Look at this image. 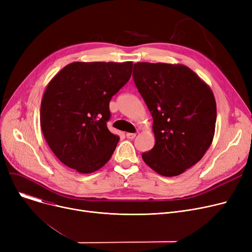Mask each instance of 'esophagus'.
Wrapping results in <instances>:
<instances>
[{
	"label": "esophagus",
	"instance_id": "1",
	"mask_svg": "<svg viewBox=\"0 0 252 252\" xmlns=\"http://www.w3.org/2000/svg\"><path fill=\"white\" fill-rule=\"evenodd\" d=\"M126 138L129 139V140H133L136 138V134L134 133H126Z\"/></svg>",
	"mask_w": 252,
	"mask_h": 252
}]
</instances>
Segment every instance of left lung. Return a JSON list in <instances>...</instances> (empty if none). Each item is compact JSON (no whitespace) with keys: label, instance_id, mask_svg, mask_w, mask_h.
<instances>
[{"label":"left lung","instance_id":"1","mask_svg":"<svg viewBox=\"0 0 252 252\" xmlns=\"http://www.w3.org/2000/svg\"><path fill=\"white\" fill-rule=\"evenodd\" d=\"M134 82L153 117L154 147L142 154L157 174L176 177L199 161L213 143L214 93L188 66L138 62Z\"/></svg>","mask_w":252,"mask_h":252}]
</instances>
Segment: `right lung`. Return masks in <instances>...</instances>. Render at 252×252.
I'll list each match as a JSON object with an SVG mask.
<instances>
[{
  "label": "right lung",
  "mask_w": 252,
  "mask_h": 252,
  "mask_svg": "<svg viewBox=\"0 0 252 252\" xmlns=\"http://www.w3.org/2000/svg\"><path fill=\"white\" fill-rule=\"evenodd\" d=\"M131 70V61L72 62L51 79L41 103V127L63 164L91 174L110 159L119 137L106 126L109 102Z\"/></svg>",
  "instance_id": "1"
}]
</instances>
